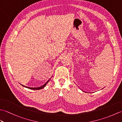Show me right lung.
I'll return each instance as SVG.
<instances>
[{
  "mask_svg": "<svg viewBox=\"0 0 122 122\" xmlns=\"http://www.w3.org/2000/svg\"><path fill=\"white\" fill-rule=\"evenodd\" d=\"M50 80V79H49L48 81L46 82V83L45 84H43L42 86H40V87H27V86H24V85H22L23 86H25V87H27V88H28V89H31V90H40V89H43V88H44L45 87V86H46V84L48 83V82L49 81V80Z\"/></svg>",
  "mask_w": 122,
  "mask_h": 122,
  "instance_id": "add662e5",
  "label": "right lung"
}]
</instances>
